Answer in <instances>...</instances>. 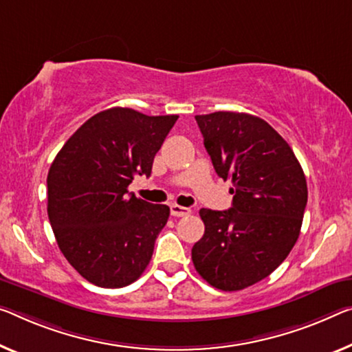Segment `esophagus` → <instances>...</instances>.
<instances>
[{"instance_id": "obj_1", "label": "esophagus", "mask_w": 352, "mask_h": 352, "mask_svg": "<svg viewBox=\"0 0 352 352\" xmlns=\"http://www.w3.org/2000/svg\"><path fill=\"white\" fill-rule=\"evenodd\" d=\"M170 210H171V215H173V217H187V215L192 212L190 208L177 206V204H171Z\"/></svg>"}]
</instances>
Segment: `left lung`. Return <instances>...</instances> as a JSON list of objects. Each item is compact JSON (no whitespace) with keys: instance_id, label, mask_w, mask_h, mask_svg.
Returning <instances> with one entry per match:
<instances>
[{"instance_id":"1","label":"left lung","mask_w":352,"mask_h":352,"mask_svg":"<svg viewBox=\"0 0 352 352\" xmlns=\"http://www.w3.org/2000/svg\"><path fill=\"white\" fill-rule=\"evenodd\" d=\"M195 120L234 197L228 210H199L204 234L192 261L210 286L239 291L272 274L294 247L307 206L305 175L291 146L261 118L215 111Z\"/></svg>"}]
</instances>
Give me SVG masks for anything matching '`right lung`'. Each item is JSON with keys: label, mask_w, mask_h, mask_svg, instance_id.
Listing matches in <instances>:
<instances>
[{"label": "right lung", "mask_w": 352, "mask_h": 352, "mask_svg": "<svg viewBox=\"0 0 352 352\" xmlns=\"http://www.w3.org/2000/svg\"><path fill=\"white\" fill-rule=\"evenodd\" d=\"M177 118L108 108L89 118L53 160L48 219L59 250L93 285L122 288L148 267L170 208L140 199L127 187L135 175H151Z\"/></svg>", "instance_id": "add662e5"}]
</instances>
